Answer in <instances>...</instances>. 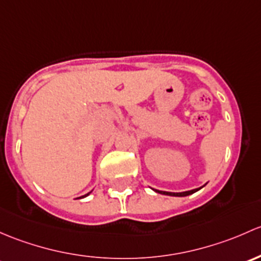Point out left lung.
Segmentation results:
<instances>
[{
	"label": "left lung",
	"instance_id": "1",
	"mask_svg": "<svg viewBox=\"0 0 261 261\" xmlns=\"http://www.w3.org/2000/svg\"><path fill=\"white\" fill-rule=\"evenodd\" d=\"M196 191H198V189L196 190H191V191H186V192H166V191H158L155 190V192L158 193H162V195H168V196H189L191 193L196 192Z\"/></svg>",
	"mask_w": 261,
	"mask_h": 261
}]
</instances>
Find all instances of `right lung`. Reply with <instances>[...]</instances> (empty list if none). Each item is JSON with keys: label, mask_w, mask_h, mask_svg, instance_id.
Returning a JSON list of instances; mask_svg holds the SVG:
<instances>
[{"label": "right lung", "mask_w": 261, "mask_h": 261, "mask_svg": "<svg viewBox=\"0 0 261 261\" xmlns=\"http://www.w3.org/2000/svg\"><path fill=\"white\" fill-rule=\"evenodd\" d=\"M88 195H89V193H87V195H84V196H82V197H85V196H88Z\"/></svg>", "instance_id": "1"}]
</instances>
